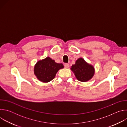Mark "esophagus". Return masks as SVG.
<instances>
[{"label":"esophagus","mask_w":127,"mask_h":127,"mask_svg":"<svg viewBox=\"0 0 127 127\" xmlns=\"http://www.w3.org/2000/svg\"><path fill=\"white\" fill-rule=\"evenodd\" d=\"M64 66H65V67L66 68H68L69 67V64H68V63H66V64H65Z\"/></svg>","instance_id":"esophagus-1"}]
</instances>
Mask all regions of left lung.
<instances>
[{
  "label": "left lung",
  "mask_w": 127,
  "mask_h": 127,
  "mask_svg": "<svg viewBox=\"0 0 127 127\" xmlns=\"http://www.w3.org/2000/svg\"><path fill=\"white\" fill-rule=\"evenodd\" d=\"M70 69L77 79L83 82L91 79L95 73L94 67L88 64L82 58H78L76 61L75 64L72 65Z\"/></svg>",
  "instance_id": "obj_1"
}]
</instances>
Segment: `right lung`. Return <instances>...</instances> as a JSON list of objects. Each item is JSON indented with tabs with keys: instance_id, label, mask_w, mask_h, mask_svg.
Instances as JSON below:
<instances>
[{
	"instance_id": "add662e5",
	"label": "right lung",
	"mask_w": 127,
	"mask_h": 127,
	"mask_svg": "<svg viewBox=\"0 0 127 127\" xmlns=\"http://www.w3.org/2000/svg\"><path fill=\"white\" fill-rule=\"evenodd\" d=\"M64 68L62 63H57L48 57L38 61L34 67V74L41 82L47 83L55 77L59 70Z\"/></svg>"
}]
</instances>
